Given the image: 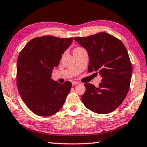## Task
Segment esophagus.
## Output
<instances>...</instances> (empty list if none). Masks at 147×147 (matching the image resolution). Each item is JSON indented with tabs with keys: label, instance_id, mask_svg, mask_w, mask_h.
Returning a JSON list of instances; mask_svg holds the SVG:
<instances>
[{
	"label": "esophagus",
	"instance_id": "34e87169",
	"mask_svg": "<svg viewBox=\"0 0 147 147\" xmlns=\"http://www.w3.org/2000/svg\"><path fill=\"white\" fill-rule=\"evenodd\" d=\"M71 84H72V86H76V85L78 84L79 83L78 82H75V81H74V82H72Z\"/></svg>",
	"mask_w": 147,
	"mask_h": 147
}]
</instances>
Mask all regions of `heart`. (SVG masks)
I'll return each mask as SVG.
<instances>
[{"label":"heart","instance_id":"heart-1","mask_svg":"<svg viewBox=\"0 0 147 147\" xmlns=\"http://www.w3.org/2000/svg\"><path fill=\"white\" fill-rule=\"evenodd\" d=\"M84 49L81 48V47H76L73 50V52L75 53V52H80V51H82V50H84Z\"/></svg>","mask_w":147,"mask_h":147}]
</instances>
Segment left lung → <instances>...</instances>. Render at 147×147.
Returning a JSON list of instances; mask_svg holds the SVG:
<instances>
[{
  "label": "left lung",
  "mask_w": 147,
  "mask_h": 147,
  "mask_svg": "<svg viewBox=\"0 0 147 147\" xmlns=\"http://www.w3.org/2000/svg\"><path fill=\"white\" fill-rule=\"evenodd\" d=\"M74 39L88 53V71L97 75L98 72L101 77L98 88L84 84L83 103L96 113H109L121 105L129 90L133 67L127 49L120 40L106 32Z\"/></svg>",
  "instance_id": "left-lung-1"
}]
</instances>
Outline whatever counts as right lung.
<instances>
[{
    "mask_svg": "<svg viewBox=\"0 0 147 147\" xmlns=\"http://www.w3.org/2000/svg\"><path fill=\"white\" fill-rule=\"evenodd\" d=\"M73 38L44 36L33 38L19 54L16 81L22 101L34 113L48 117L63 107L71 83L59 84L52 80V70Z\"/></svg>",
    "mask_w": 147,
    "mask_h": 147,
    "instance_id": "1",
    "label": "right lung"
}]
</instances>
